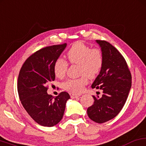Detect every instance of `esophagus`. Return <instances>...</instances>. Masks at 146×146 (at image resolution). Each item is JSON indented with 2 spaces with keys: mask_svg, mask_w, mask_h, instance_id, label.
Instances as JSON below:
<instances>
[{
  "mask_svg": "<svg viewBox=\"0 0 146 146\" xmlns=\"http://www.w3.org/2000/svg\"><path fill=\"white\" fill-rule=\"evenodd\" d=\"M70 96L72 98H78L79 97V96H81V94H75V93H70Z\"/></svg>",
  "mask_w": 146,
  "mask_h": 146,
  "instance_id": "obj_1",
  "label": "esophagus"
}]
</instances>
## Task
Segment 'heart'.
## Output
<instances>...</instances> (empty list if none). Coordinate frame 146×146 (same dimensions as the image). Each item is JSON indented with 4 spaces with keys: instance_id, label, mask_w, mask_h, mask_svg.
<instances>
[{
    "instance_id": "heart-1",
    "label": "heart",
    "mask_w": 146,
    "mask_h": 146,
    "mask_svg": "<svg viewBox=\"0 0 146 146\" xmlns=\"http://www.w3.org/2000/svg\"><path fill=\"white\" fill-rule=\"evenodd\" d=\"M67 58L71 64L78 65V74L82 76L65 81L63 83L64 88L74 92H82L88 82V77L93 78L101 71L103 64L102 51L98 48L92 49L82 41H77L68 52ZM67 70L68 63L65 60L61 58L56 60L54 72L57 77H64Z\"/></svg>"
}]
</instances>
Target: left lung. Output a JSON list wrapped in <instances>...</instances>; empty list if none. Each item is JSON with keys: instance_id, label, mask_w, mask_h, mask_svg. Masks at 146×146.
<instances>
[{"instance_id": "obj_1", "label": "left lung", "mask_w": 146, "mask_h": 146, "mask_svg": "<svg viewBox=\"0 0 146 146\" xmlns=\"http://www.w3.org/2000/svg\"><path fill=\"white\" fill-rule=\"evenodd\" d=\"M96 42L103 53V64L91 87L102 90L103 94L92 96L94 104L87 114L93 121L103 123L116 117L123 107L131 87V75L125 60L114 46L106 41Z\"/></svg>"}]
</instances>
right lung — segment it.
Segmentation results:
<instances>
[{
    "mask_svg": "<svg viewBox=\"0 0 146 146\" xmlns=\"http://www.w3.org/2000/svg\"><path fill=\"white\" fill-rule=\"evenodd\" d=\"M66 43L42 48L32 54L22 66L18 77L20 101L28 114L37 123L53 127L62 120L68 92H62L56 98L48 94V85L55 80L54 66Z\"/></svg>",
    "mask_w": 146,
    "mask_h": 146,
    "instance_id": "add662e5",
    "label": "right lung"
}]
</instances>
